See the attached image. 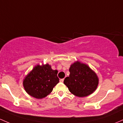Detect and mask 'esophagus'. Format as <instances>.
Returning <instances> with one entry per match:
<instances>
[{"mask_svg": "<svg viewBox=\"0 0 123 123\" xmlns=\"http://www.w3.org/2000/svg\"><path fill=\"white\" fill-rule=\"evenodd\" d=\"M64 79H60V82H64Z\"/></svg>", "mask_w": 123, "mask_h": 123, "instance_id": "esophagus-1", "label": "esophagus"}]
</instances>
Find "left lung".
I'll list each match as a JSON object with an SVG mask.
<instances>
[{"instance_id":"8db88e82","label":"left lung","mask_w":123,"mask_h":123,"mask_svg":"<svg viewBox=\"0 0 123 123\" xmlns=\"http://www.w3.org/2000/svg\"><path fill=\"white\" fill-rule=\"evenodd\" d=\"M69 71V76L65 78L64 83L71 93L83 98L96 90L99 78L87 64L77 61L71 65Z\"/></svg>"}]
</instances>
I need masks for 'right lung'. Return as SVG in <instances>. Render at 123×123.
I'll use <instances>...</instances> for the list:
<instances>
[{"mask_svg": "<svg viewBox=\"0 0 123 123\" xmlns=\"http://www.w3.org/2000/svg\"><path fill=\"white\" fill-rule=\"evenodd\" d=\"M58 71L53 70L48 64H38L24 77L23 85L31 96L40 99L45 98L59 83Z\"/></svg>", "mask_w": 123, "mask_h": 123, "instance_id": "add662e5", "label": "right lung"}]
</instances>
